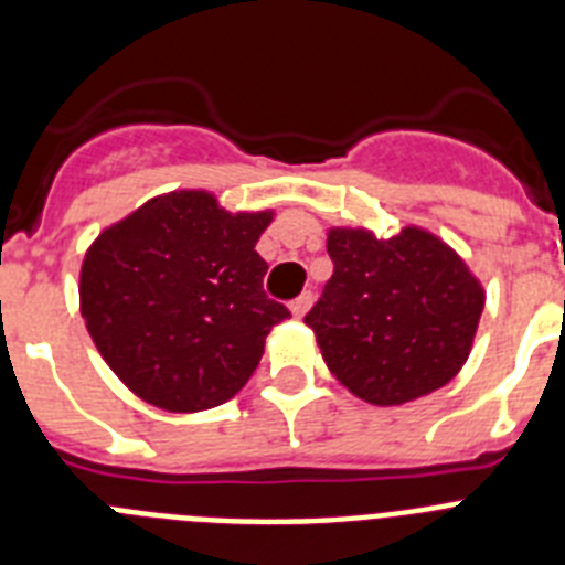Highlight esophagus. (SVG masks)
<instances>
[{
  "label": "esophagus",
  "instance_id": "34e87169",
  "mask_svg": "<svg viewBox=\"0 0 565 565\" xmlns=\"http://www.w3.org/2000/svg\"><path fill=\"white\" fill-rule=\"evenodd\" d=\"M311 306H313V294H311V291L299 294V297L291 302V313H294V317H297V319H302V317H306L308 308H311Z\"/></svg>",
  "mask_w": 565,
  "mask_h": 565
}]
</instances>
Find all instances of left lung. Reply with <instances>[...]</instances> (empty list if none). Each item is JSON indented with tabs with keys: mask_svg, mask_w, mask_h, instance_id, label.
Listing matches in <instances>:
<instances>
[{
	"mask_svg": "<svg viewBox=\"0 0 565 565\" xmlns=\"http://www.w3.org/2000/svg\"><path fill=\"white\" fill-rule=\"evenodd\" d=\"M328 254L333 274L306 326L353 396L391 407L438 391L461 371L483 288L447 243L413 226L391 239L331 228Z\"/></svg>",
	"mask_w": 565,
	"mask_h": 565,
	"instance_id": "obj_1",
	"label": "left lung"
}]
</instances>
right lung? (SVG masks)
Instances as JSON below:
<instances>
[{"label": "right lung", "instance_id": "right-lung-1", "mask_svg": "<svg viewBox=\"0 0 565 565\" xmlns=\"http://www.w3.org/2000/svg\"><path fill=\"white\" fill-rule=\"evenodd\" d=\"M271 212L232 214L206 192L143 203L89 246L82 313L115 376L143 402L198 413L252 379L274 326L268 263L254 252Z\"/></svg>", "mask_w": 565, "mask_h": 565}]
</instances>
